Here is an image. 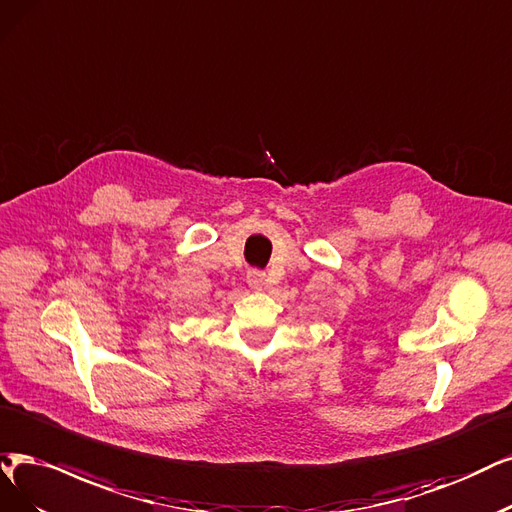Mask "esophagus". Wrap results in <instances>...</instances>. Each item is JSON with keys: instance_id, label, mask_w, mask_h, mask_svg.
Instances as JSON below:
<instances>
[{"instance_id": "obj_1", "label": "esophagus", "mask_w": 512, "mask_h": 512, "mask_svg": "<svg viewBox=\"0 0 512 512\" xmlns=\"http://www.w3.org/2000/svg\"><path fill=\"white\" fill-rule=\"evenodd\" d=\"M246 282H249V287H251V289L261 291V289H263V282H266V272H261V270H251L249 274H246Z\"/></svg>"}]
</instances>
